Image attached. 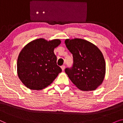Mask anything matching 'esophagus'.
<instances>
[{"instance_id":"obj_1","label":"esophagus","mask_w":123,"mask_h":123,"mask_svg":"<svg viewBox=\"0 0 123 123\" xmlns=\"http://www.w3.org/2000/svg\"><path fill=\"white\" fill-rule=\"evenodd\" d=\"M65 65H62V66H61V68H62V70H64L65 69Z\"/></svg>"}]
</instances>
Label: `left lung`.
Segmentation results:
<instances>
[{"label":"left lung","instance_id":"left-lung-1","mask_svg":"<svg viewBox=\"0 0 123 123\" xmlns=\"http://www.w3.org/2000/svg\"><path fill=\"white\" fill-rule=\"evenodd\" d=\"M65 43L73 58V65L65 68V73L80 90H96L105 74V61L102 53L93 43L81 38L67 39Z\"/></svg>","mask_w":123,"mask_h":123}]
</instances>
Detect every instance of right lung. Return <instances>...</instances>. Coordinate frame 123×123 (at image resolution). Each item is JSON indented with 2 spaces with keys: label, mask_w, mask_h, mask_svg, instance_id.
I'll use <instances>...</instances> for the list:
<instances>
[{
  "label": "right lung",
  "mask_w": 123,
  "mask_h": 123,
  "mask_svg": "<svg viewBox=\"0 0 123 123\" xmlns=\"http://www.w3.org/2000/svg\"><path fill=\"white\" fill-rule=\"evenodd\" d=\"M60 43L58 39L48 41L38 38L22 50L17 60V73L27 88L42 90L50 85L62 72L54 53V48Z\"/></svg>",
  "instance_id": "right-lung-1"
}]
</instances>
